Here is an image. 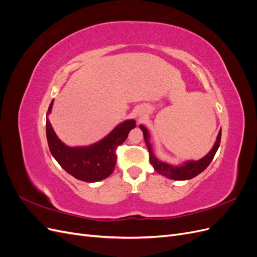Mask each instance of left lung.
I'll return each mask as SVG.
<instances>
[{"label":"left lung","instance_id":"1","mask_svg":"<svg viewBox=\"0 0 257 257\" xmlns=\"http://www.w3.org/2000/svg\"><path fill=\"white\" fill-rule=\"evenodd\" d=\"M139 127L142 128L143 133H144V138L146 145L148 147V151H149V155H150V163L153 165L154 169L157 172L163 176H165L169 179H173V180H189V179H192L194 177H196L197 175H199L200 173H203L204 170L209 166L210 163L213 160L214 155L219 149L220 147V143H221V134L222 131L220 130L219 134H217L216 137V142L214 143V146L212 147V149L210 150V152L204 157L203 159H200L198 161H188L183 163L182 165H178V166H174L167 164L165 162H162L160 160H158V158L155 157L153 153V149L152 146L149 142L150 135L148 133V130L144 126V125H139Z\"/></svg>","mask_w":257,"mask_h":257}]
</instances>
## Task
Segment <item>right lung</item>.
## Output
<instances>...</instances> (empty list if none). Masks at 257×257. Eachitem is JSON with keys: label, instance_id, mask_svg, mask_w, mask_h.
Returning <instances> with one entry per match:
<instances>
[{"label": "right lung", "instance_id": "right-lung-1", "mask_svg": "<svg viewBox=\"0 0 257 257\" xmlns=\"http://www.w3.org/2000/svg\"><path fill=\"white\" fill-rule=\"evenodd\" d=\"M53 100L48 113L51 112ZM136 126L134 120H126L116 125L102 141L88 147H68L54 133L50 121L46 120V135L52 157L66 173L84 182H96L109 177L115 167V150L125 142L132 128Z\"/></svg>", "mask_w": 257, "mask_h": 257}]
</instances>
